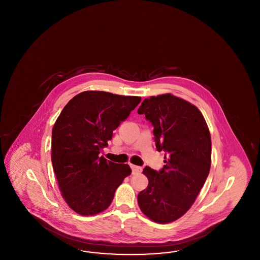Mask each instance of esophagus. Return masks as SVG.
<instances>
[{
  "mask_svg": "<svg viewBox=\"0 0 260 260\" xmlns=\"http://www.w3.org/2000/svg\"><path fill=\"white\" fill-rule=\"evenodd\" d=\"M131 168H132L133 173H140V172L142 171V168H140V167H138V166H135V165H131Z\"/></svg>",
  "mask_w": 260,
  "mask_h": 260,
  "instance_id": "obj_1",
  "label": "esophagus"
}]
</instances>
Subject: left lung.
I'll return each instance as SVG.
<instances>
[{
    "mask_svg": "<svg viewBox=\"0 0 260 260\" xmlns=\"http://www.w3.org/2000/svg\"><path fill=\"white\" fill-rule=\"evenodd\" d=\"M137 112L152 123L156 148L165 152L160 172L143 170L148 186L138 194V206L154 222H173L191 208L207 180L210 131L195 105L171 93L144 99Z\"/></svg>",
    "mask_w": 260,
    "mask_h": 260,
    "instance_id": "left-lung-1",
    "label": "left lung"
}]
</instances>
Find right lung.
<instances>
[{"label": "right lung", "mask_w": 260, "mask_h": 260, "mask_svg": "<svg viewBox=\"0 0 260 260\" xmlns=\"http://www.w3.org/2000/svg\"><path fill=\"white\" fill-rule=\"evenodd\" d=\"M140 101L139 96L87 90L58 116L51 133V162L62 197L77 213L88 216L106 210L132 173L128 165L107 161L99 153Z\"/></svg>", "instance_id": "1"}]
</instances>
